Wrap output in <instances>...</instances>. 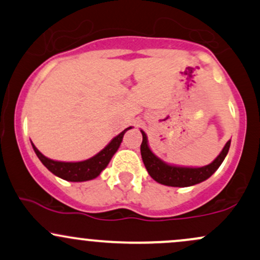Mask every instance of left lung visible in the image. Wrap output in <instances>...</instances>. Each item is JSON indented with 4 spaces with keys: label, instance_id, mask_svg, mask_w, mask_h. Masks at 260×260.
Segmentation results:
<instances>
[{
    "label": "left lung",
    "instance_id": "obj_1",
    "mask_svg": "<svg viewBox=\"0 0 260 260\" xmlns=\"http://www.w3.org/2000/svg\"><path fill=\"white\" fill-rule=\"evenodd\" d=\"M140 132L143 136L140 154H142L143 162H144L148 174L157 183L170 187H189L208 180L225 160L226 155L229 153L230 144H231V140H229L225 147L222 148L221 153L217 155L216 159L209 165L202 166V168H186V166L171 165L157 157L149 148L147 134L142 129Z\"/></svg>",
    "mask_w": 260,
    "mask_h": 260
}]
</instances>
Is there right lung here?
<instances>
[{"instance_id": "1", "label": "right lung", "mask_w": 260, "mask_h": 260, "mask_svg": "<svg viewBox=\"0 0 260 260\" xmlns=\"http://www.w3.org/2000/svg\"><path fill=\"white\" fill-rule=\"evenodd\" d=\"M131 128L132 127H128L124 131H122L103 150L99 151L96 155H94L90 159L77 161V162H64V161H56L49 159V157L41 154L32 143L31 145L35 154L39 157V160L43 162L45 168L49 170V171H51L53 175L57 176V177L70 182L90 181L96 178L101 174V171L106 169L110 160L112 159L113 155H115L116 151L120 148L124 133L128 129H131Z\"/></svg>"}]
</instances>
